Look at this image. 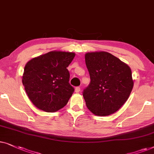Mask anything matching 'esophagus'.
<instances>
[{
  "label": "esophagus",
  "mask_w": 154,
  "mask_h": 154,
  "mask_svg": "<svg viewBox=\"0 0 154 154\" xmlns=\"http://www.w3.org/2000/svg\"><path fill=\"white\" fill-rule=\"evenodd\" d=\"M75 91L76 93H79V92L80 91V87H75Z\"/></svg>",
  "instance_id": "esophagus-1"
}]
</instances>
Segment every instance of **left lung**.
Here are the masks:
<instances>
[{
  "instance_id": "1",
  "label": "left lung",
  "mask_w": 154,
  "mask_h": 154,
  "mask_svg": "<svg viewBox=\"0 0 154 154\" xmlns=\"http://www.w3.org/2000/svg\"><path fill=\"white\" fill-rule=\"evenodd\" d=\"M85 63L91 79L83 92L88 109L98 116L114 113L124 105L132 90L130 67L105 51L87 53Z\"/></svg>"
}]
</instances>
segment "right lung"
I'll return each instance as SVG.
<instances>
[{"mask_svg":"<svg viewBox=\"0 0 154 154\" xmlns=\"http://www.w3.org/2000/svg\"><path fill=\"white\" fill-rule=\"evenodd\" d=\"M75 53L53 51L32 58L25 65L22 84L29 98L38 109L53 112L63 108L74 92L67 67Z\"/></svg>","mask_w":154,"mask_h":154,"instance_id":"1","label":"right lung"}]
</instances>
